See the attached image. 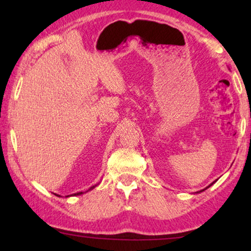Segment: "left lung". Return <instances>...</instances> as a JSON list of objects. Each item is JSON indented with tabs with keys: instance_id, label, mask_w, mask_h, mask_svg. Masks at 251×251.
<instances>
[{
	"instance_id": "1",
	"label": "left lung",
	"mask_w": 251,
	"mask_h": 251,
	"mask_svg": "<svg viewBox=\"0 0 251 251\" xmlns=\"http://www.w3.org/2000/svg\"><path fill=\"white\" fill-rule=\"evenodd\" d=\"M215 181H216V180H215ZM215 181H214V183H215ZM214 183H211L210 185H209V186H208V187H210V186H211V185H212V184H214ZM208 187H205V188H204V190H207V188H208ZM204 190H201L200 192H202V191H204ZM200 192H197V193H200Z\"/></svg>"
}]
</instances>
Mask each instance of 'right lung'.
Listing matches in <instances>:
<instances>
[{"label":"right lung","mask_w":251,"mask_h":251,"mask_svg":"<svg viewBox=\"0 0 251 251\" xmlns=\"http://www.w3.org/2000/svg\"><path fill=\"white\" fill-rule=\"evenodd\" d=\"M96 186H97V185H95V186H91L90 188H89V190H88L87 192H89V191H91V190H94V188H95ZM81 194H83V192H77V193H74V194H72V195H74V197H76V195H81ZM58 197H59V195H58ZM68 197H70V195H67V197H66V198H68Z\"/></svg>","instance_id":"obj_1"}]
</instances>
